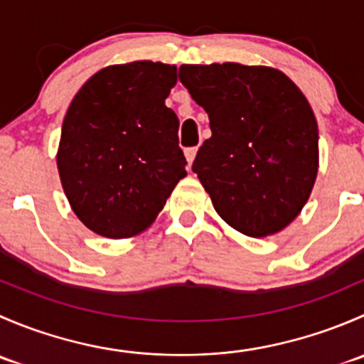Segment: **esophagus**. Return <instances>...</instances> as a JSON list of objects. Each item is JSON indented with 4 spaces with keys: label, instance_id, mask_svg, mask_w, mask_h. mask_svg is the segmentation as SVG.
<instances>
[{
    "label": "esophagus",
    "instance_id": "obj_1",
    "mask_svg": "<svg viewBox=\"0 0 364 364\" xmlns=\"http://www.w3.org/2000/svg\"><path fill=\"white\" fill-rule=\"evenodd\" d=\"M196 155H197V148H186L185 149V156H186V160H188V165H192Z\"/></svg>",
    "mask_w": 364,
    "mask_h": 364
}]
</instances>
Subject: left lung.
Masks as SVG:
<instances>
[{
  "label": "left lung",
  "mask_w": 364,
  "mask_h": 364,
  "mask_svg": "<svg viewBox=\"0 0 364 364\" xmlns=\"http://www.w3.org/2000/svg\"><path fill=\"white\" fill-rule=\"evenodd\" d=\"M179 80L209 116L197 151L216 213L240 232L264 237L287 227L314 188L317 121L285 73L240 63L183 65Z\"/></svg>",
  "instance_id": "obj_1"
}]
</instances>
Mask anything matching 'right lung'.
I'll return each instance as SVG.
<instances>
[{
	"instance_id": "add662e5",
	"label": "right lung",
	"mask_w": 364,
	"mask_h": 364,
	"mask_svg": "<svg viewBox=\"0 0 364 364\" xmlns=\"http://www.w3.org/2000/svg\"><path fill=\"white\" fill-rule=\"evenodd\" d=\"M176 67L153 61L95 73L70 104L58 171L73 213L100 236L144 230L185 178L179 119L165 105Z\"/></svg>"
}]
</instances>
